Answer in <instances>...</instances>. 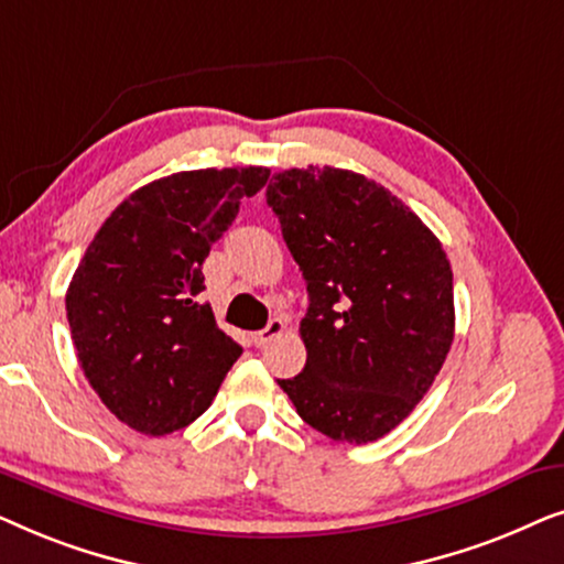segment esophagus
<instances>
[{
    "mask_svg": "<svg viewBox=\"0 0 564 564\" xmlns=\"http://www.w3.org/2000/svg\"><path fill=\"white\" fill-rule=\"evenodd\" d=\"M284 330H288V323H284L282 318H272V321H269L267 328H261V330H257V334H253V344L267 346L269 341H272V338L282 336Z\"/></svg>",
    "mask_w": 564,
    "mask_h": 564,
    "instance_id": "obj_1",
    "label": "esophagus"
}]
</instances>
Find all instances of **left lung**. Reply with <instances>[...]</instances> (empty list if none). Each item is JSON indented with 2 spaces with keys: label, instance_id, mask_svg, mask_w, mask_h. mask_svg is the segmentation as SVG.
Listing matches in <instances>:
<instances>
[{
  "label": "left lung",
  "instance_id": "8db88e82",
  "mask_svg": "<svg viewBox=\"0 0 564 564\" xmlns=\"http://www.w3.org/2000/svg\"><path fill=\"white\" fill-rule=\"evenodd\" d=\"M267 203L311 297L305 369L276 382L307 426L377 442L411 415L452 349L449 259L411 207L346 169L274 174Z\"/></svg>",
  "mask_w": 564,
  "mask_h": 564
}]
</instances>
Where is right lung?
I'll return each mask as SVG.
<instances>
[{
	"label": "right lung",
	"mask_w": 564,
	"mask_h": 564,
	"mask_svg": "<svg viewBox=\"0 0 564 564\" xmlns=\"http://www.w3.org/2000/svg\"><path fill=\"white\" fill-rule=\"evenodd\" d=\"M269 169H197L115 207L66 292L72 341L99 400L130 429L164 436L199 419L241 346L199 303L203 261Z\"/></svg>",
	"instance_id": "obj_1"
}]
</instances>
